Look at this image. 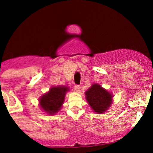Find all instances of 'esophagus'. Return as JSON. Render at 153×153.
Returning <instances> with one entry per match:
<instances>
[{"label":"esophagus","instance_id":"1","mask_svg":"<svg viewBox=\"0 0 153 153\" xmlns=\"http://www.w3.org/2000/svg\"><path fill=\"white\" fill-rule=\"evenodd\" d=\"M80 89H81V86L79 85H75V89L77 92H78L80 91Z\"/></svg>","mask_w":153,"mask_h":153}]
</instances>
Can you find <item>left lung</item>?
Masks as SVG:
<instances>
[{"instance_id":"1","label":"left lung","mask_w":153,"mask_h":153,"mask_svg":"<svg viewBox=\"0 0 153 153\" xmlns=\"http://www.w3.org/2000/svg\"><path fill=\"white\" fill-rule=\"evenodd\" d=\"M85 98L91 109L98 114L104 113L113 101L112 94L96 83L86 91Z\"/></svg>"}]
</instances>
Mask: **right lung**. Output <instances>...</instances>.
Instances as JSON below:
<instances>
[{
  "label": "right lung",
  "mask_w": 153,
  "mask_h": 153,
  "mask_svg": "<svg viewBox=\"0 0 153 153\" xmlns=\"http://www.w3.org/2000/svg\"><path fill=\"white\" fill-rule=\"evenodd\" d=\"M69 91V88L67 86H52L38 99L41 109L50 115L58 113L64 104L66 94Z\"/></svg>",
  "instance_id": "obj_1"
}]
</instances>
